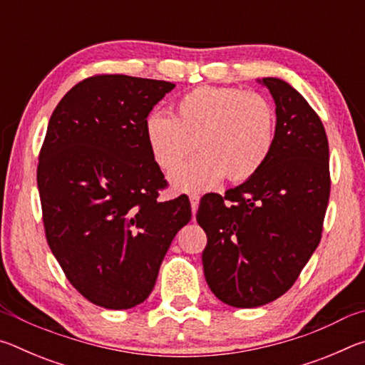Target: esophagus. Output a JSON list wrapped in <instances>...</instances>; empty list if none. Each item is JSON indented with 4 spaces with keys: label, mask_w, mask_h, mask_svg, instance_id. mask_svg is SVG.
Wrapping results in <instances>:
<instances>
[{
    "label": "esophagus",
    "mask_w": 365,
    "mask_h": 365,
    "mask_svg": "<svg viewBox=\"0 0 365 365\" xmlns=\"http://www.w3.org/2000/svg\"><path fill=\"white\" fill-rule=\"evenodd\" d=\"M190 202H191V211H193V215H195L197 211V205H200V196H197L196 193H191Z\"/></svg>",
    "instance_id": "1"
}]
</instances>
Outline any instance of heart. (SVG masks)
Masks as SVG:
<instances>
[{
    "instance_id": "heart-1",
    "label": "heart",
    "mask_w": 365,
    "mask_h": 365,
    "mask_svg": "<svg viewBox=\"0 0 365 365\" xmlns=\"http://www.w3.org/2000/svg\"><path fill=\"white\" fill-rule=\"evenodd\" d=\"M145 138L154 163L168 174L197 143L202 153L176 168L170 183L180 191L211 190L227 175L242 182L264 168L275 146L277 115L257 93L200 86L178 98L172 117L148 115Z\"/></svg>"
}]
</instances>
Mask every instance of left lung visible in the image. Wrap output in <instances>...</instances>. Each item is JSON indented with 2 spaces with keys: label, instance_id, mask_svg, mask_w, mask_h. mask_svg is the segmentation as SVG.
Returning a JSON list of instances; mask_svg holds the SVG:
<instances>
[{
  "label": "left lung",
  "instance_id": "8db88e82",
  "mask_svg": "<svg viewBox=\"0 0 365 365\" xmlns=\"http://www.w3.org/2000/svg\"><path fill=\"white\" fill-rule=\"evenodd\" d=\"M275 103L277 138L256 175L200 202L207 235L202 269L211 292L233 307L280 298L322 237L330 196L329 141L319 115L282 78H257Z\"/></svg>",
  "mask_w": 365,
  "mask_h": 365
}]
</instances>
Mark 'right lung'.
I'll use <instances>...</instances> for the list:
<instances>
[{"instance_id": "1", "label": "right lung", "mask_w": 365, "mask_h": 365, "mask_svg": "<svg viewBox=\"0 0 365 365\" xmlns=\"http://www.w3.org/2000/svg\"><path fill=\"white\" fill-rule=\"evenodd\" d=\"M174 88L163 80L90 77L49 119L36 170L46 240L72 287L96 306L143 302L191 219L185 196L158 200L165 180L145 138L148 114Z\"/></svg>"}]
</instances>
